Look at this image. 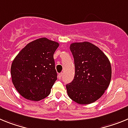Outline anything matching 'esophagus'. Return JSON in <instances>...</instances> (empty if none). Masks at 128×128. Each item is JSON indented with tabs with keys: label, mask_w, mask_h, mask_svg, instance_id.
Returning <instances> with one entry per match:
<instances>
[{
	"label": "esophagus",
	"mask_w": 128,
	"mask_h": 128,
	"mask_svg": "<svg viewBox=\"0 0 128 128\" xmlns=\"http://www.w3.org/2000/svg\"><path fill=\"white\" fill-rule=\"evenodd\" d=\"M63 75V73H59L58 75V78H59V79H61L62 78V76Z\"/></svg>",
	"instance_id": "34e87169"
}]
</instances>
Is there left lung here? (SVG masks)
I'll use <instances>...</instances> for the list:
<instances>
[{
	"label": "left lung",
	"instance_id": "8db88e82",
	"mask_svg": "<svg viewBox=\"0 0 128 128\" xmlns=\"http://www.w3.org/2000/svg\"><path fill=\"white\" fill-rule=\"evenodd\" d=\"M75 76L66 84L69 97L79 104L93 103L102 96L112 78V67L106 55L89 42L72 43Z\"/></svg>",
	"mask_w": 128,
	"mask_h": 128
}]
</instances>
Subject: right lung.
Instances as JSON below:
<instances>
[{"mask_svg":"<svg viewBox=\"0 0 128 128\" xmlns=\"http://www.w3.org/2000/svg\"><path fill=\"white\" fill-rule=\"evenodd\" d=\"M58 46L56 42L40 38L28 44L14 58L12 82L23 97L38 101L50 95L57 79L53 54Z\"/></svg>","mask_w":128,"mask_h":128,"instance_id":"add662e5","label":"right lung"}]
</instances>
